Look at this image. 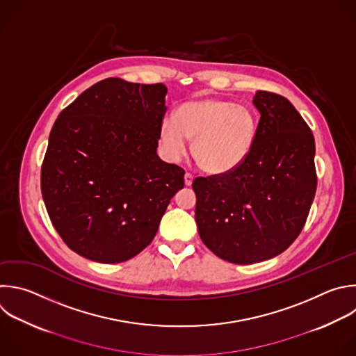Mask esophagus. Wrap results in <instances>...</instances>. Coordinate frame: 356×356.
Returning <instances> with one entry per match:
<instances>
[{
	"label": "esophagus",
	"mask_w": 356,
	"mask_h": 356,
	"mask_svg": "<svg viewBox=\"0 0 356 356\" xmlns=\"http://www.w3.org/2000/svg\"><path fill=\"white\" fill-rule=\"evenodd\" d=\"M193 180H194V176H193L191 173H186V175H184V184H186L187 187H188V186H191Z\"/></svg>",
	"instance_id": "34e87169"
}]
</instances>
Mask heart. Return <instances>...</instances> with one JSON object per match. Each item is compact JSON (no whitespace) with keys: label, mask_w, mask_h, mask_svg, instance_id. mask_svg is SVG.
Wrapping results in <instances>:
<instances>
[{"label":"heart","mask_w":356,"mask_h":356,"mask_svg":"<svg viewBox=\"0 0 356 356\" xmlns=\"http://www.w3.org/2000/svg\"><path fill=\"white\" fill-rule=\"evenodd\" d=\"M256 117L246 106L230 100L207 97L183 103L173 117L162 122L159 140L170 161L193 152L202 170L223 175L239 168L249 156L256 140Z\"/></svg>","instance_id":"1"}]
</instances>
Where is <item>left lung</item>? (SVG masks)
Instances as JSON below:
<instances>
[{
  "label": "left lung",
  "mask_w": 356,
  "mask_h": 356,
  "mask_svg": "<svg viewBox=\"0 0 356 356\" xmlns=\"http://www.w3.org/2000/svg\"><path fill=\"white\" fill-rule=\"evenodd\" d=\"M260 113L246 161L193 181L195 222L204 245L233 264H254L285 252L312 207L317 177L314 137L284 96L257 90Z\"/></svg>",
  "instance_id": "left-lung-1"
}]
</instances>
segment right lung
Here are the masks:
<instances>
[{"mask_svg": "<svg viewBox=\"0 0 356 356\" xmlns=\"http://www.w3.org/2000/svg\"><path fill=\"white\" fill-rule=\"evenodd\" d=\"M166 93L163 83L107 78L58 114L42 165V195L76 254L103 264L133 259L184 187V170L156 154Z\"/></svg>", "mask_w": 356, "mask_h": 356, "instance_id": "1", "label": "right lung"}]
</instances>
